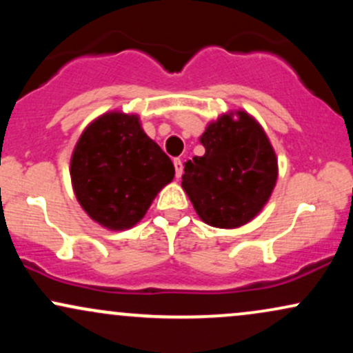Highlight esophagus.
Returning a JSON list of instances; mask_svg holds the SVG:
<instances>
[{
  "mask_svg": "<svg viewBox=\"0 0 353 353\" xmlns=\"http://www.w3.org/2000/svg\"><path fill=\"white\" fill-rule=\"evenodd\" d=\"M174 168H176V177L179 179V177L182 176V171H184V168H182V161L174 159Z\"/></svg>",
  "mask_w": 353,
  "mask_h": 353,
  "instance_id": "obj_1",
  "label": "esophagus"
}]
</instances>
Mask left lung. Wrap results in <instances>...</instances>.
I'll return each mask as SVG.
<instances>
[{
	"label": "left lung",
	"mask_w": 353,
	"mask_h": 353,
	"mask_svg": "<svg viewBox=\"0 0 353 353\" xmlns=\"http://www.w3.org/2000/svg\"><path fill=\"white\" fill-rule=\"evenodd\" d=\"M204 156L188 161L182 189L205 224L245 225L269 202L279 176L277 156L264 128L244 109L224 112L199 137Z\"/></svg>",
	"instance_id": "left-lung-1"
}]
</instances>
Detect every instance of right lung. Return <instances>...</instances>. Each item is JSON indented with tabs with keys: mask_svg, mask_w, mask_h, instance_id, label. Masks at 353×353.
<instances>
[{
	"mask_svg": "<svg viewBox=\"0 0 353 353\" xmlns=\"http://www.w3.org/2000/svg\"><path fill=\"white\" fill-rule=\"evenodd\" d=\"M71 184L84 212L109 230L134 228L174 164L144 132L139 116L109 111L86 125L71 156Z\"/></svg>",
	"mask_w": 353,
	"mask_h": 353,
	"instance_id": "add662e5",
	"label": "right lung"
}]
</instances>
